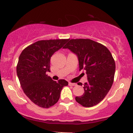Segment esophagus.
Masks as SVG:
<instances>
[{"label": "esophagus", "instance_id": "1", "mask_svg": "<svg viewBox=\"0 0 133 133\" xmlns=\"http://www.w3.org/2000/svg\"><path fill=\"white\" fill-rule=\"evenodd\" d=\"M68 85H70V86H76V83L69 82V83H68Z\"/></svg>", "mask_w": 133, "mask_h": 133}]
</instances>
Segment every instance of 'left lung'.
<instances>
[{
	"label": "left lung",
	"mask_w": 133,
	"mask_h": 133,
	"mask_svg": "<svg viewBox=\"0 0 133 133\" xmlns=\"http://www.w3.org/2000/svg\"><path fill=\"white\" fill-rule=\"evenodd\" d=\"M63 48L77 54L79 70H85L88 82L83 84L84 93L76 101L85 107H91L104 99L113 83L116 64L106 46L89 39H71ZM82 85V83H77Z\"/></svg>",
	"instance_id": "8db88e82"
}]
</instances>
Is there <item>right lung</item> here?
Wrapping results in <instances>:
<instances>
[{"label": "right lung", "instance_id": "right-lung-1", "mask_svg": "<svg viewBox=\"0 0 133 133\" xmlns=\"http://www.w3.org/2000/svg\"><path fill=\"white\" fill-rule=\"evenodd\" d=\"M68 39L39 41L26 47L19 57L17 74L27 97L42 108H48L59 101L62 89L68 82L64 79L54 81L46 74L50 71V59Z\"/></svg>", "mask_w": 133, "mask_h": 133}]
</instances>
